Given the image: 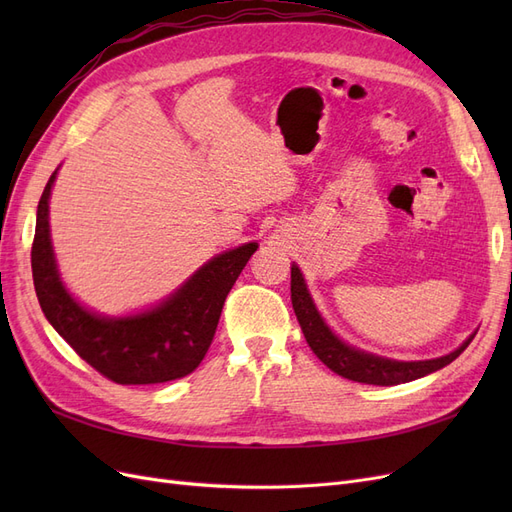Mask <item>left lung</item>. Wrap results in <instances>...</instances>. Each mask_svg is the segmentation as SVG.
<instances>
[{"label": "left lung", "mask_w": 512, "mask_h": 512, "mask_svg": "<svg viewBox=\"0 0 512 512\" xmlns=\"http://www.w3.org/2000/svg\"><path fill=\"white\" fill-rule=\"evenodd\" d=\"M290 299L307 344L314 350L318 359L331 371H335L337 376L354 380V382H363V384L393 386V384H404L416 378H423L427 374H433V371L453 363L457 356L470 346V342L476 335L472 333L457 350H453L446 356H440V359H429V361L382 359V356L367 354L363 350H356L344 344L342 339H339L327 324H324L312 297H309L303 273L297 265H292L290 269Z\"/></svg>", "instance_id": "8db88e82"}]
</instances>
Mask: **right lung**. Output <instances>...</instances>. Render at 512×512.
Instances as JSON below:
<instances>
[{
  "mask_svg": "<svg viewBox=\"0 0 512 512\" xmlns=\"http://www.w3.org/2000/svg\"><path fill=\"white\" fill-rule=\"evenodd\" d=\"M57 170L40 196L32 273L42 312L72 350L117 384H160L192 374L205 359L230 288L258 243L211 258L175 294L149 312L104 318L89 312L61 284L49 230V196Z\"/></svg>",
  "mask_w": 512,
  "mask_h": 512,
  "instance_id": "1",
  "label": "right lung"
}]
</instances>
